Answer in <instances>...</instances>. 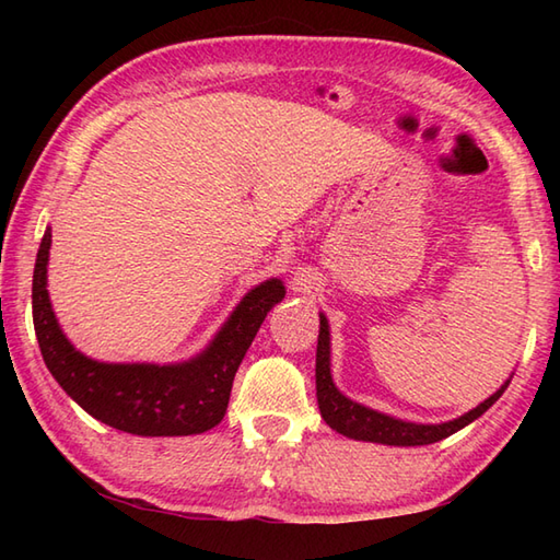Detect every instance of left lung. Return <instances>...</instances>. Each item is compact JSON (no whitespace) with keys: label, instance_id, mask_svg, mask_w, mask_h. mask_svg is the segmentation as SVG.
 Listing matches in <instances>:
<instances>
[{"label":"left lung","instance_id":"left-lung-1","mask_svg":"<svg viewBox=\"0 0 560 560\" xmlns=\"http://www.w3.org/2000/svg\"><path fill=\"white\" fill-rule=\"evenodd\" d=\"M329 323L327 317L319 313V337H317V359H315V383H317V404L319 413L329 428L337 433L365 440V443H383V445H399V447H413V445H431L438 443L452 433L462 431L464 425L477 421L483 411H489L498 397L503 395L510 380L501 389L493 392L489 399H483L477 409L462 413L459 419H452L445 423H411L395 419V416L380 413L375 409H368L363 404L343 397L337 389L335 380H331V363H329Z\"/></svg>","mask_w":560,"mask_h":560}]
</instances>
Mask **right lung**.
<instances>
[{
    "label": "right lung",
    "mask_w": 560,
    "mask_h": 560,
    "mask_svg": "<svg viewBox=\"0 0 560 560\" xmlns=\"http://www.w3.org/2000/svg\"><path fill=\"white\" fill-rule=\"evenodd\" d=\"M50 245L47 229L33 269V325L43 361L59 387L93 419L132 435H195L221 423L237 365L267 313L287 295L281 279L249 291L195 359L168 365L103 363L77 351L59 329L47 293Z\"/></svg>",
    "instance_id": "right-lung-1"
}]
</instances>
